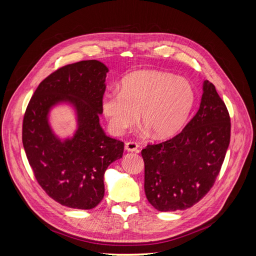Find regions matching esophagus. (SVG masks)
Wrapping results in <instances>:
<instances>
[{
    "label": "esophagus",
    "instance_id": "obj_1",
    "mask_svg": "<svg viewBox=\"0 0 256 256\" xmlns=\"http://www.w3.org/2000/svg\"><path fill=\"white\" fill-rule=\"evenodd\" d=\"M138 144L136 142H127L125 144V150L127 152H138Z\"/></svg>",
    "mask_w": 256,
    "mask_h": 256
}]
</instances>
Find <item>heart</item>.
Instances as JSON below:
<instances>
[{"label":"heart","mask_w":256,"mask_h":256,"mask_svg":"<svg viewBox=\"0 0 256 256\" xmlns=\"http://www.w3.org/2000/svg\"><path fill=\"white\" fill-rule=\"evenodd\" d=\"M194 90L184 78L158 70H138L122 81L120 92L104 94L102 109L110 130L122 134L138 122L157 140L176 136L194 104Z\"/></svg>","instance_id":"obj_1"}]
</instances>
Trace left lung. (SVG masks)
Here are the masks:
<instances>
[{"label":"left lung","mask_w":256,"mask_h":256,"mask_svg":"<svg viewBox=\"0 0 256 256\" xmlns=\"http://www.w3.org/2000/svg\"><path fill=\"white\" fill-rule=\"evenodd\" d=\"M230 120L214 85L205 80L198 111L182 132L142 150L145 194L157 210H184L212 189L230 145Z\"/></svg>","instance_id":"1"}]
</instances>
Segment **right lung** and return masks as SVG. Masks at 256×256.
Returning <instances> with one entry per match:
<instances>
[{"label":"right lung","instance_id":"obj_1","mask_svg":"<svg viewBox=\"0 0 256 256\" xmlns=\"http://www.w3.org/2000/svg\"><path fill=\"white\" fill-rule=\"evenodd\" d=\"M108 67L96 60L66 65L48 76L30 98L22 125V143L35 178L58 203L76 209L96 207L104 196V176L122 157L124 143L99 124ZM60 103L75 110L77 129L62 140L48 114Z\"/></svg>","mask_w":256,"mask_h":256}]
</instances>
